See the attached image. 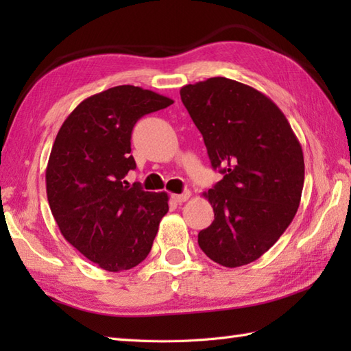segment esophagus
I'll list each match as a JSON object with an SVG mask.
<instances>
[{
    "instance_id": "34e87169",
    "label": "esophagus",
    "mask_w": 351,
    "mask_h": 351,
    "mask_svg": "<svg viewBox=\"0 0 351 351\" xmlns=\"http://www.w3.org/2000/svg\"><path fill=\"white\" fill-rule=\"evenodd\" d=\"M190 196H191V193L185 191V193H182V195H171V199H173L176 204H182V202H185V200H189Z\"/></svg>"
}]
</instances>
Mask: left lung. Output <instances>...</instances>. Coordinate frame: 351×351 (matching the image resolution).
<instances>
[{
  "label": "left lung",
  "mask_w": 351,
  "mask_h": 351,
  "mask_svg": "<svg viewBox=\"0 0 351 351\" xmlns=\"http://www.w3.org/2000/svg\"><path fill=\"white\" fill-rule=\"evenodd\" d=\"M181 99L223 180L204 193L214 221L200 230L205 255L235 268L261 258L300 205L304 160L276 104L247 84L214 77L181 88Z\"/></svg>",
  "instance_id": "1"
}]
</instances>
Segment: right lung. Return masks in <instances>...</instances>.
Here are the masks:
<instances>
[{"mask_svg":"<svg viewBox=\"0 0 351 351\" xmlns=\"http://www.w3.org/2000/svg\"><path fill=\"white\" fill-rule=\"evenodd\" d=\"M171 104L146 88L116 86L78 104L58 130L45 175L51 213L64 240L102 270L138 265L169 211L166 191H143L123 178L136 169L134 125Z\"/></svg>","mask_w":351,"mask_h":351,"instance_id":"1","label":"right lung"}]
</instances>
